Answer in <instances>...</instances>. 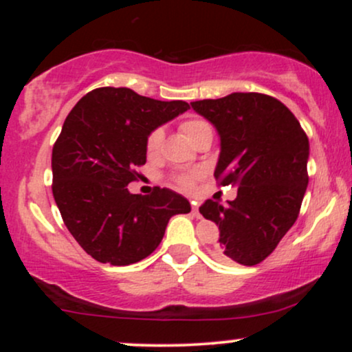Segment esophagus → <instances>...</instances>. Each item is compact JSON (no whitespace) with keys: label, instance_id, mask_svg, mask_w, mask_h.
Wrapping results in <instances>:
<instances>
[{"label":"esophagus","instance_id":"1","mask_svg":"<svg viewBox=\"0 0 352 352\" xmlns=\"http://www.w3.org/2000/svg\"><path fill=\"white\" fill-rule=\"evenodd\" d=\"M192 213L195 215L197 218H200V212H199V204L197 201H192Z\"/></svg>","mask_w":352,"mask_h":352}]
</instances>
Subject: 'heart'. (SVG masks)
Returning <instances> with one entry per match:
<instances>
[{
	"label": "heart",
	"instance_id": "obj_1",
	"mask_svg": "<svg viewBox=\"0 0 352 352\" xmlns=\"http://www.w3.org/2000/svg\"><path fill=\"white\" fill-rule=\"evenodd\" d=\"M180 129H182V132H184V134L187 135L190 140H192V142H195L197 137H199L200 134H204L205 131H212L207 120H204V119H187V120H184V122H182V125H180ZM162 140H164V131H162V129H155V131H152L147 137V144H145V147H147V152L151 153V155H152V153H155L160 148V145H162ZM200 179H201V170L179 172V173H175V175L172 177L173 184H175L177 187L182 188V190H192Z\"/></svg>",
	"mask_w": 352,
	"mask_h": 352
}]
</instances>
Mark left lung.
I'll return each mask as SVG.
<instances>
[{"label":"left lung","mask_w":352,"mask_h":352,"mask_svg":"<svg viewBox=\"0 0 352 352\" xmlns=\"http://www.w3.org/2000/svg\"><path fill=\"white\" fill-rule=\"evenodd\" d=\"M190 104L220 137L213 175L220 185L238 187L227 205L207 200L200 207L220 230L217 258L258 265L300 213L308 187V137L293 112L272 96L233 92Z\"/></svg>","instance_id":"1"}]
</instances>
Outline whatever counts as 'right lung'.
Masks as SVG:
<instances>
[{"mask_svg":"<svg viewBox=\"0 0 352 352\" xmlns=\"http://www.w3.org/2000/svg\"><path fill=\"white\" fill-rule=\"evenodd\" d=\"M188 109L184 100L99 87L66 117L52 147V195L64 225L94 260L114 266L144 260L160 245L168 220L190 212L188 200L168 188L147 197L127 188L147 160L148 134Z\"/></svg>","mask_w":352,"mask_h":352,"instance_id":"right-lung-1","label":"right lung"}]
</instances>
